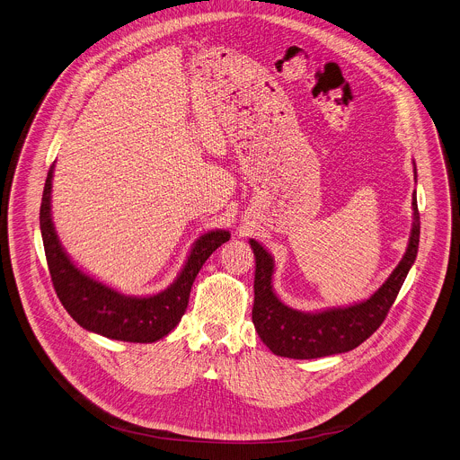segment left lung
<instances>
[{
	"label": "left lung",
	"instance_id": "left-lung-1",
	"mask_svg": "<svg viewBox=\"0 0 460 460\" xmlns=\"http://www.w3.org/2000/svg\"><path fill=\"white\" fill-rule=\"evenodd\" d=\"M411 205L413 227L404 257L390 273L387 282L369 299L347 308L305 314L283 305L271 287L275 271L273 257L261 243L250 240L255 255L252 322L273 354L288 358H317L350 352L382 325L419 252L420 213L415 194Z\"/></svg>",
	"mask_w": 460,
	"mask_h": 460
}]
</instances>
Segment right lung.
<instances>
[{
	"label": "right lung",
	"mask_w": 460,
	"mask_h": 460,
	"mask_svg": "<svg viewBox=\"0 0 460 460\" xmlns=\"http://www.w3.org/2000/svg\"><path fill=\"white\" fill-rule=\"evenodd\" d=\"M52 173L54 164L47 173L43 187L40 229L50 279L66 312L84 329L110 340L152 343L164 338L177 327L180 318L185 314L190 287L207 259L222 243L229 242V231L217 229L203 234L190 250L177 280L166 290L148 297L124 296L111 287L87 277L71 262L61 247L50 217Z\"/></svg>",
	"instance_id": "obj_1"
}]
</instances>
